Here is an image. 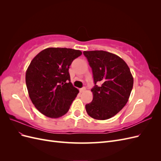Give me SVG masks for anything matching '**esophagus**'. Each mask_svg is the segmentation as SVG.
I'll return each mask as SVG.
<instances>
[{"label": "esophagus", "instance_id": "obj_1", "mask_svg": "<svg viewBox=\"0 0 161 161\" xmlns=\"http://www.w3.org/2000/svg\"><path fill=\"white\" fill-rule=\"evenodd\" d=\"M85 90H86V88H85V87H82V88H81V89H79V91H80V92H84Z\"/></svg>", "mask_w": 161, "mask_h": 161}]
</instances>
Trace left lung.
Returning <instances> with one entry per match:
<instances>
[{
  "instance_id": "1",
  "label": "left lung",
  "mask_w": 161,
  "mask_h": 161,
  "mask_svg": "<svg viewBox=\"0 0 161 161\" xmlns=\"http://www.w3.org/2000/svg\"><path fill=\"white\" fill-rule=\"evenodd\" d=\"M92 69L95 86L93 98L85 105L86 113L95 119L105 120L115 115L127 103L134 79L128 66L114 53L103 50L85 51ZM101 82L102 85H96Z\"/></svg>"
}]
</instances>
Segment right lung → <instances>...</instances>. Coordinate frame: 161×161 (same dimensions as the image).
<instances>
[{
  "instance_id": "right-lung-1",
  "label": "right lung",
  "mask_w": 161,
  "mask_h": 161,
  "mask_svg": "<svg viewBox=\"0 0 161 161\" xmlns=\"http://www.w3.org/2000/svg\"><path fill=\"white\" fill-rule=\"evenodd\" d=\"M80 50L48 47L31 60L26 71L29 96L44 115L58 118L65 115L79 93L70 82L69 68L80 56Z\"/></svg>"
}]
</instances>
